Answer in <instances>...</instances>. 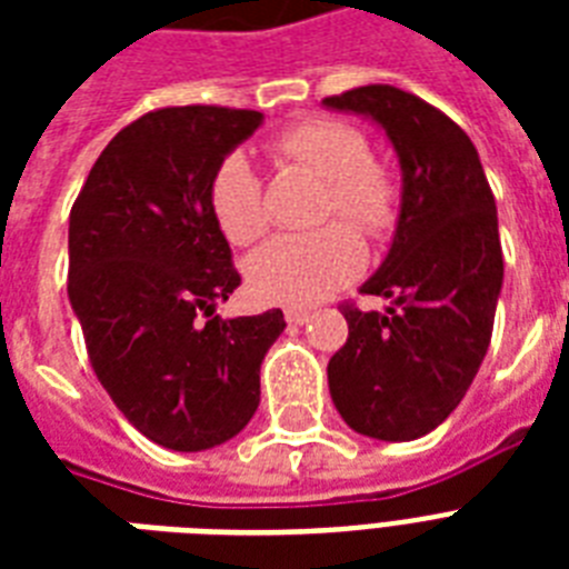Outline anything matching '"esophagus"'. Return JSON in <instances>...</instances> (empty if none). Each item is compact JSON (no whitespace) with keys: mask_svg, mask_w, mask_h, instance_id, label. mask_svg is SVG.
Instances as JSON below:
<instances>
[{"mask_svg":"<svg viewBox=\"0 0 569 569\" xmlns=\"http://www.w3.org/2000/svg\"><path fill=\"white\" fill-rule=\"evenodd\" d=\"M286 321H289V325H295V328H301V325H307V321H310V312H307V310H286Z\"/></svg>","mask_w":569,"mask_h":569,"instance_id":"esophagus-1","label":"esophagus"}]
</instances>
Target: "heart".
<instances>
[{"label":"heart","mask_w":569,"mask_h":569,"mask_svg":"<svg viewBox=\"0 0 569 569\" xmlns=\"http://www.w3.org/2000/svg\"><path fill=\"white\" fill-rule=\"evenodd\" d=\"M280 164H295L328 182L321 218H346L363 232H383L396 214V186L369 159L363 132L342 120H303L271 144ZM209 209L232 244H250L268 230L262 180L244 153H230L209 182ZM366 250L346 223L307 236H280L250 253L244 274L253 295L283 307H312L355 280Z\"/></svg>","instance_id":"1"}]
</instances>
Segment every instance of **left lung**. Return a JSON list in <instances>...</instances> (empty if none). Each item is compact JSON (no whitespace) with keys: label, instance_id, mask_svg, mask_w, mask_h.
<instances>
[{"label":"left lung","instance_id":"obj_1","mask_svg":"<svg viewBox=\"0 0 569 569\" xmlns=\"http://www.w3.org/2000/svg\"><path fill=\"white\" fill-rule=\"evenodd\" d=\"M321 102L378 123L401 168L392 244L360 286L389 307L342 310L330 398L363 437L419 440L467 396L493 337L505 277L493 191L467 132L413 93L366 84Z\"/></svg>","mask_w":569,"mask_h":569}]
</instances>
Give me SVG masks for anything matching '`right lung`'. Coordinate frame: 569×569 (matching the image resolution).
Segmentation results:
<instances>
[{"label": "right lung", "mask_w": 569, "mask_h": 569, "mask_svg": "<svg viewBox=\"0 0 569 569\" xmlns=\"http://www.w3.org/2000/svg\"><path fill=\"white\" fill-rule=\"evenodd\" d=\"M262 114L173 106L120 129L70 209L67 295L118 410L173 451L232 440L259 407L280 310L221 319L241 283L209 209L218 164Z\"/></svg>", "instance_id": "obj_1"}]
</instances>
